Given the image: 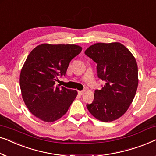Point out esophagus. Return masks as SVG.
Instances as JSON below:
<instances>
[{"label": "esophagus", "mask_w": 156, "mask_h": 156, "mask_svg": "<svg viewBox=\"0 0 156 156\" xmlns=\"http://www.w3.org/2000/svg\"><path fill=\"white\" fill-rule=\"evenodd\" d=\"M85 91H78V94L80 95H83L84 94Z\"/></svg>", "instance_id": "34e87169"}]
</instances>
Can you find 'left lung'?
Listing matches in <instances>:
<instances>
[{"label": "left lung", "instance_id": "obj_1", "mask_svg": "<svg viewBox=\"0 0 156 156\" xmlns=\"http://www.w3.org/2000/svg\"><path fill=\"white\" fill-rule=\"evenodd\" d=\"M84 53L97 64L98 77L106 82L101 89L95 90L94 101L87 104V107L98 120H116L128 110L137 90L138 66L135 57L120 42L95 43Z\"/></svg>", "mask_w": 156, "mask_h": 156}]
</instances>
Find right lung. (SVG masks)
<instances>
[{
  "instance_id": "add662e5",
  "label": "right lung",
  "mask_w": 156,
  "mask_h": 156,
  "mask_svg": "<svg viewBox=\"0 0 156 156\" xmlns=\"http://www.w3.org/2000/svg\"><path fill=\"white\" fill-rule=\"evenodd\" d=\"M76 44H41L27 56L20 75L23 101L34 116L45 122L63 116L77 91L55 85L65 75L70 61L82 52Z\"/></svg>"
}]
</instances>
